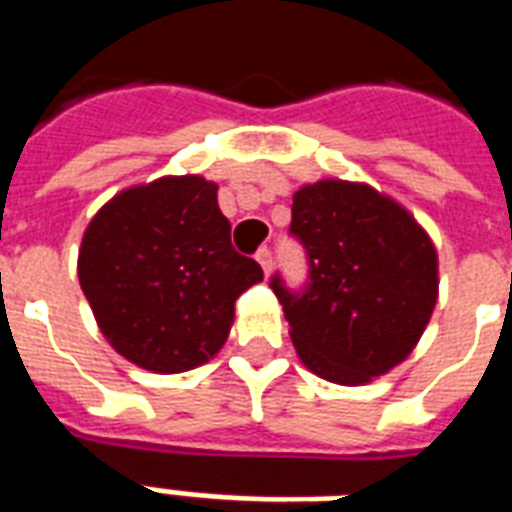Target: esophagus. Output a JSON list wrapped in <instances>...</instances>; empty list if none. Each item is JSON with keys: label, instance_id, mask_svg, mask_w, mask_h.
Instances as JSON below:
<instances>
[{"label": "esophagus", "instance_id": "34e87169", "mask_svg": "<svg viewBox=\"0 0 512 512\" xmlns=\"http://www.w3.org/2000/svg\"><path fill=\"white\" fill-rule=\"evenodd\" d=\"M257 263H260V268H263V273H265V276H268V273H271V268H273L271 249H268V247L260 249V252H257Z\"/></svg>", "mask_w": 512, "mask_h": 512}]
</instances>
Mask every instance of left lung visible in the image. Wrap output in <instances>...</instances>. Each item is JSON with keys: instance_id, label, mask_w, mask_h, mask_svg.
Listing matches in <instances>:
<instances>
[{"instance_id": "8db88e82", "label": "left lung", "mask_w": 512, "mask_h": 512, "mask_svg": "<svg viewBox=\"0 0 512 512\" xmlns=\"http://www.w3.org/2000/svg\"><path fill=\"white\" fill-rule=\"evenodd\" d=\"M311 263L300 295L271 289L313 374L366 385L420 342L438 303V252L396 199L366 183L316 180L292 196V228Z\"/></svg>"}]
</instances>
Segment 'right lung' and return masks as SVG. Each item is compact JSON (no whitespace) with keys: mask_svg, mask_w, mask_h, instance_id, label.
I'll return each instance as SVG.
<instances>
[{"mask_svg":"<svg viewBox=\"0 0 512 512\" xmlns=\"http://www.w3.org/2000/svg\"><path fill=\"white\" fill-rule=\"evenodd\" d=\"M76 271L108 345L156 374L215 358L239 295L263 281V268L231 247L217 183L201 175L116 193L87 225Z\"/></svg>","mask_w":512,"mask_h":512,"instance_id":"1","label":"right lung"}]
</instances>
